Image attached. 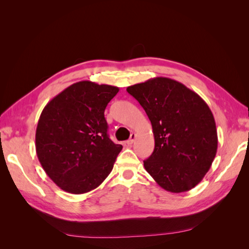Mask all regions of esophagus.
<instances>
[{"label":"esophagus","instance_id":"34e87169","mask_svg":"<svg viewBox=\"0 0 249 249\" xmlns=\"http://www.w3.org/2000/svg\"><path fill=\"white\" fill-rule=\"evenodd\" d=\"M135 138H136V134L135 133H132L131 134V137H130V139L129 140H126L125 141V143L127 145H132L133 144V142H134V140H135Z\"/></svg>","mask_w":249,"mask_h":249}]
</instances>
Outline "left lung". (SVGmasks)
<instances>
[{
	"label": "left lung",
	"instance_id": "left-lung-1",
	"mask_svg": "<svg viewBox=\"0 0 249 249\" xmlns=\"http://www.w3.org/2000/svg\"><path fill=\"white\" fill-rule=\"evenodd\" d=\"M152 123L155 149L143 161L145 170L163 189L191 190L209 171L218 137L212 111L182 83L164 77L126 88Z\"/></svg>",
	"mask_w": 249,
	"mask_h": 249
}]
</instances>
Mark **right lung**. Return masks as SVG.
Returning <instances> with one entry per match:
<instances>
[{"mask_svg":"<svg viewBox=\"0 0 249 249\" xmlns=\"http://www.w3.org/2000/svg\"><path fill=\"white\" fill-rule=\"evenodd\" d=\"M118 91L115 86L81 81L43 108L36 127V154L62 190L89 192L112 171L123 146L110 140L104 112Z\"/></svg>","mask_w":249,"mask_h":249,"instance_id":"right-lung-1","label":"right lung"}]
</instances>
